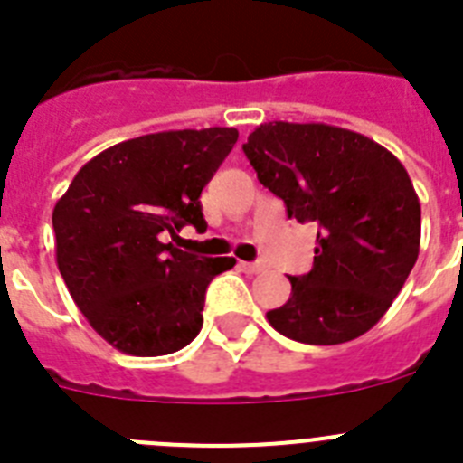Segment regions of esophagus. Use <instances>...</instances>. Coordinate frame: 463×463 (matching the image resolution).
<instances>
[{
	"label": "esophagus",
	"instance_id": "34e87169",
	"mask_svg": "<svg viewBox=\"0 0 463 463\" xmlns=\"http://www.w3.org/2000/svg\"><path fill=\"white\" fill-rule=\"evenodd\" d=\"M241 269H243L245 273H260L264 271V264H261V261H241Z\"/></svg>",
	"mask_w": 463,
	"mask_h": 463
}]
</instances>
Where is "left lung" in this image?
<instances>
[{"mask_svg": "<svg viewBox=\"0 0 463 463\" xmlns=\"http://www.w3.org/2000/svg\"><path fill=\"white\" fill-rule=\"evenodd\" d=\"M288 218L317 222L313 269L267 317L282 336L338 345L387 313L420 255L422 211L408 171L380 143L320 122H267L243 143Z\"/></svg>", "mask_w": 463, "mask_h": 463, "instance_id": "left-lung-1", "label": "left lung"}]
</instances>
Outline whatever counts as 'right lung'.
I'll return each mask as SVG.
<instances>
[{
  "instance_id": "right-lung-1",
  "label": "right lung",
  "mask_w": 463,
  "mask_h": 463,
  "mask_svg": "<svg viewBox=\"0 0 463 463\" xmlns=\"http://www.w3.org/2000/svg\"><path fill=\"white\" fill-rule=\"evenodd\" d=\"M234 127L129 138L92 157L55 203L57 269L92 329L120 353L159 357L203 325L208 282L234 257L165 243L206 229L202 190L234 148Z\"/></svg>"
}]
</instances>
